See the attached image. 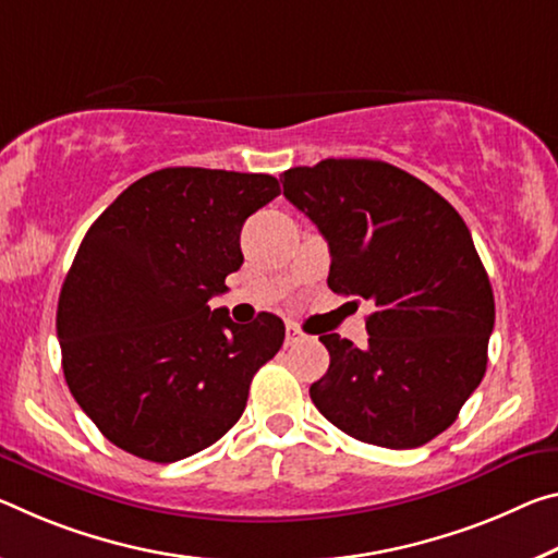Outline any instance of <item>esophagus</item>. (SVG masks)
<instances>
[{
    "label": "esophagus",
    "instance_id": "1",
    "mask_svg": "<svg viewBox=\"0 0 558 558\" xmlns=\"http://www.w3.org/2000/svg\"><path fill=\"white\" fill-rule=\"evenodd\" d=\"M300 342H305V332L300 330L298 325H288L286 327V344H288V348H293V344H300Z\"/></svg>",
    "mask_w": 558,
    "mask_h": 558
}]
</instances>
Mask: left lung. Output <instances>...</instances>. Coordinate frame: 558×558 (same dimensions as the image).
<instances>
[{
	"label": "left lung",
	"mask_w": 558,
	"mask_h": 558,
	"mask_svg": "<svg viewBox=\"0 0 558 558\" xmlns=\"http://www.w3.org/2000/svg\"><path fill=\"white\" fill-rule=\"evenodd\" d=\"M280 181L330 247L332 293L373 307L365 348L320 335L330 367L311 385L315 407L367 445H427L486 373L494 293L470 228L435 189L385 161L325 158Z\"/></svg>",
	"instance_id": "left-lung-1"
}]
</instances>
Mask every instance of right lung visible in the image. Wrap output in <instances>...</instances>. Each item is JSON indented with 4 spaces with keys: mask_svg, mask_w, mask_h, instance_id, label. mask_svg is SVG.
Instances as JSON below:
<instances>
[{
    "mask_svg": "<svg viewBox=\"0 0 558 558\" xmlns=\"http://www.w3.org/2000/svg\"><path fill=\"white\" fill-rule=\"evenodd\" d=\"M280 193L268 173L161 168L88 228L59 295L61 367L78 407L123 452L168 464L241 420L286 325L210 311L243 265L241 228Z\"/></svg>",
    "mask_w": 558,
    "mask_h": 558,
    "instance_id": "right-lung-1",
    "label": "right lung"
}]
</instances>
